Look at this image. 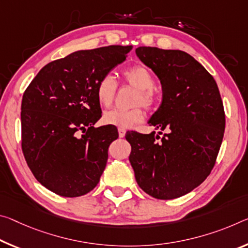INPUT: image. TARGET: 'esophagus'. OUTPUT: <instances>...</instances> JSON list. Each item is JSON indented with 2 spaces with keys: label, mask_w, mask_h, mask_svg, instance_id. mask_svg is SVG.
<instances>
[{
  "label": "esophagus",
  "mask_w": 248,
  "mask_h": 248,
  "mask_svg": "<svg viewBox=\"0 0 248 248\" xmlns=\"http://www.w3.org/2000/svg\"><path fill=\"white\" fill-rule=\"evenodd\" d=\"M118 132H119L120 138H124V137L125 136V130L124 128H118Z\"/></svg>",
  "instance_id": "1"
}]
</instances>
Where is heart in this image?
Segmentation results:
<instances>
[{
	"mask_svg": "<svg viewBox=\"0 0 248 248\" xmlns=\"http://www.w3.org/2000/svg\"><path fill=\"white\" fill-rule=\"evenodd\" d=\"M123 78L125 82L139 90L136 96L135 105H142L143 107L151 108L155 103V95L152 88L155 87V78L143 66L137 65L124 69ZM117 93V82L111 75L101 77L96 86V96L101 106L108 107L112 104ZM144 113L140 108L123 110L113 108L104 113V121L108 124H113L119 128H130L133 124L141 123Z\"/></svg>",
	"mask_w": 248,
	"mask_h": 248,
	"instance_id": "1",
	"label": "heart"
}]
</instances>
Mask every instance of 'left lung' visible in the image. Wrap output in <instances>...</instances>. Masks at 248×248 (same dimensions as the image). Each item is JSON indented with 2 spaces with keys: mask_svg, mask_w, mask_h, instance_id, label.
<instances>
[{
  "mask_svg": "<svg viewBox=\"0 0 248 248\" xmlns=\"http://www.w3.org/2000/svg\"><path fill=\"white\" fill-rule=\"evenodd\" d=\"M136 55L159 78L162 101L148 121L158 135L127 133L129 161L145 193L159 200L180 198L214 167L225 129L221 95L210 73L186 52L141 46Z\"/></svg>",
  "mask_w": 248,
  "mask_h": 248,
  "instance_id": "8db88e82",
  "label": "left lung"
}]
</instances>
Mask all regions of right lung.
Returning <instances> with one entry per match:
<instances>
[{"mask_svg":"<svg viewBox=\"0 0 248 248\" xmlns=\"http://www.w3.org/2000/svg\"><path fill=\"white\" fill-rule=\"evenodd\" d=\"M131 49L111 45L77 50L44 66L25 90L23 153L35 178L49 191L77 198L99 182L118 130L93 128L101 117L96 86Z\"/></svg>","mask_w":248,"mask_h":248,"instance_id":"right-lung-1","label":"right lung"}]
</instances>
